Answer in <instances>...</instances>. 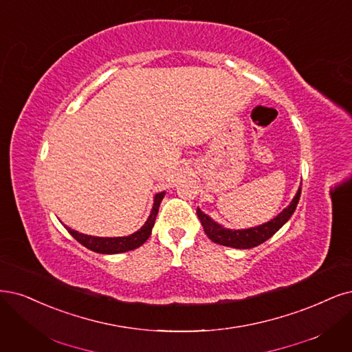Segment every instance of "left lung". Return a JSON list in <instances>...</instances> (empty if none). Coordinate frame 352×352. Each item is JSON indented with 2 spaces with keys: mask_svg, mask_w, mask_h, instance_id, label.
<instances>
[{
  "mask_svg": "<svg viewBox=\"0 0 352 352\" xmlns=\"http://www.w3.org/2000/svg\"><path fill=\"white\" fill-rule=\"evenodd\" d=\"M300 193H301V185L294 195L293 201L289 202L287 208H284L268 223H263L261 226L250 227V228H237V230L227 228L214 221L210 215L202 212L199 208L197 210V214L201 220L205 234H207L214 243L223 245L227 248H234V249H250L263 243V241H266L270 237H272L278 230H280L289 220V218H292V215L297 208Z\"/></svg>",
  "mask_w": 352,
  "mask_h": 352,
  "instance_id": "8db88e82",
  "label": "left lung"
}]
</instances>
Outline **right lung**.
Listing matches in <instances>:
<instances>
[{"mask_svg": "<svg viewBox=\"0 0 352 352\" xmlns=\"http://www.w3.org/2000/svg\"><path fill=\"white\" fill-rule=\"evenodd\" d=\"M166 195V192H159L154 195V202H153V208L151 212L147 218V221L144 223V226L138 230V232L132 233L129 236L124 237H96V236H87L76 232L67 226H64L68 233L74 237L77 241L82 246H86L87 249L96 252V253H103V254H115V253H122V252H129L134 250L140 246H142L147 239L151 236V230L155 223V217L157 212H159L160 204Z\"/></svg>", "mask_w": 352, "mask_h": 352, "instance_id": "add662e5", "label": "right lung"}]
</instances>
